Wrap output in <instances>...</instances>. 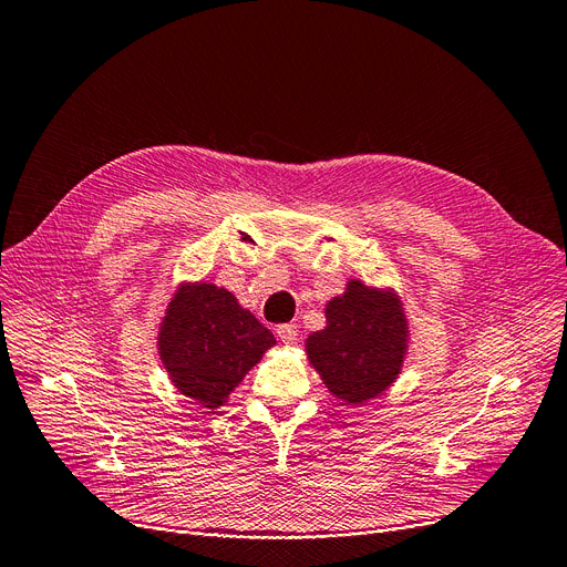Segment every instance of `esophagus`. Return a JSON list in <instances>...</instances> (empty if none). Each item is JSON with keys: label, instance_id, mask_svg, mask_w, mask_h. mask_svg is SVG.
I'll list each match as a JSON object with an SVG mask.
<instances>
[{"label": "esophagus", "instance_id": "1", "mask_svg": "<svg viewBox=\"0 0 567 567\" xmlns=\"http://www.w3.org/2000/svg\"><path fill=\"white\" fill-rule=\"evenodd\" d=\"M298 326H292V322H286V326H279L277 328V337L284 341V343H288V346H292L295 341H298Z\"/></svg>", "mask_w": 567, "mask_h": 567}]
</instances>
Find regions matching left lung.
Here are the masks:
<instances>
[{"label": "left lung", "mask_w": 567, "mask_h": 567, "mask_svg": "<svg viewBox=\"0 0 567 567\" xmlns=\"http://www.w3.org/2000/svg\"><path fill=\"white\" fill-rule=\"evenodd\" d=\"M326 322L309 334L305 348L330 394L362 406L399 379L411 332L392 288L350 279L343 295L326 305Z\"/></svg>", "instance_id": "left-lung-1"}]
</instances>
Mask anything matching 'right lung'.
Instances as JSON below:
<instances>
[{
  "mask_svg": "<svg viewBox=\"0 0 567 567\" xmlns=\"http://www.w3.org/2000/svg\"><path fill=\"white\" fill-rule=\"evenodd\" d=\"M277 343L275 334L217 284H179L158 322V360L179 394L217 411L251 367Z\"/></svg>",
  "mask_w": 567,
  "mask_h": 567,
  "instance_id": "obj_1",
  "label": "right lung"
}]
</instances>
